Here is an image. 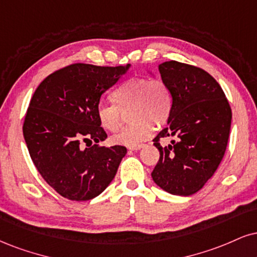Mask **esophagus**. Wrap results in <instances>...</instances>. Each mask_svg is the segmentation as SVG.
Masks as SVG:
<instances>
[{"mask_svg":"<svg viewBox=\"0 0 257 257\" xmlns=\"http://www.w3.org/2000/svg\"><path fill=\"white\" fill-rule=\"evenodd\" d=\"M142 147H144V145H138V146H131V147H129V150L138 151V150H140V148H142Z\"/></svg>","mask_w":257,"mask_h":257,"instance_id":"34e87169","label":"esophagus"}]
</instances>
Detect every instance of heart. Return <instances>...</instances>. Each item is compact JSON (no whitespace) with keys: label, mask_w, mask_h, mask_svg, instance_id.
<instances>
[{"label":"heart","mask_w":257,"mask_h":257,"mask_svg":"<svg viewBox=\"0 0 257 257\" xmlns=\"http://www.w3.org/2000/svg\"><path fill=\"white\" fill-rule=\"evenodd\" d=\"M113 103H99L97 118L105 131L116 132L120 124V110L131 106L128 112L132 124L112 137V142L124 146H138L152 137L154 126L162 128L172 112V94L160 79L132 78L111 94Z\"/></svg>","instance_id":"heart-1"}]
</instances>
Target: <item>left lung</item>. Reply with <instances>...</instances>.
<instances>
[{
	"instance_id": "obj_1",
	"label": "left lung",
	"mask_w": 257,
	"mask_h": 257,
	"mask_svg": "<svg viewBox=\"0 0 257 257\" xmlns=\"http://www.w3.org/2000/svg\"><path fill=\"white\" fill-rule=\"evenodd\" d=\"M172 94L168 126L153 139L160 157L152 178L174 195L189 196L214 175L226 151L231 112L224 91L206 70L177 61L159 64ZM176 136L163 148L160 138Z\"/></svg>"
}]
</instances>
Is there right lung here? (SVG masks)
<instances>
[{
	"label": "right lung",
	"mask_w": 257,
	"mask_h": 257,
	"mask_svg": "<svg viewBox=\"0 0 257 257\" xmlns=\"http://www.w3.org/2000/svg\"><path fill=\"white\" fill-rule=\"evenodd\" d=\"M125 67L74 63L40 82L31 98L23 133L33 164L61 196L87 201L115 177L124 146H99L107 138L97 118L101 94Z\"/></svg>",
	"instance_id": "1"
}]
</instances>
